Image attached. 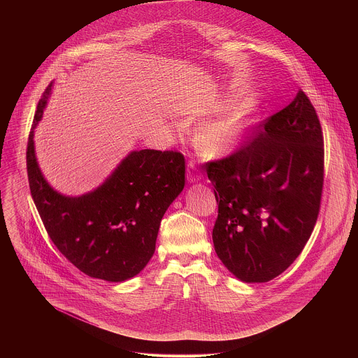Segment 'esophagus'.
I'll return each instance as SVG.
<instances>
[{
	"instance_id": "obj_1",
	"label": "esophagus",
	"mask_w": 358,
	"mask_h": 358,
	"mask_svg": "<svg viewBox=\"0 0 358 358\" xmlns=\"http://www.w3.org/2000/svg\"><path fill=\"white\" fill-rule=\"evenodd\" d=\"M201 179V172H200V168L196 165V162L190 161L187 164V180L190 183H194V182H199Z\"/></svg>"
}]
</instances>
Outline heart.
Listing matches in <instances>:
<instances>
[{
	"instance_id": "obj_1",
	"label": "heart",
	"mask_w": 358,
	"mask_h": 358,
	"mask_svg": "<svg viewBox=\"0 0 358 358\" xmlns=\"http://www.w3.org/2000/svg\"><path fill=\"white\" fill-rule=\"evenodd\" d=\"M254 124V114L248 108H237L233 113L210 122L201 134L205 149L224 152L238 145Z\"/></svg>"
}]
</instances>
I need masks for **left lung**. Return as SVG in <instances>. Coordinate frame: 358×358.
Returning <instances> with one entry per match:
<instances>
[{
  "instance_id": "obj_1",
  "label": "left lung",
  "mask_w": 358,
  "mask_h": 358,
  "mask_svg": "<svg viewBox=\"0 0 358 358\" xmlns=\"http://www.w3.org/2000/svg\"><path fill=\"white\" fill-rule=\"evenodd\" d=\"M236 153L205 164L217 203L216 255L244 282H267L301 255L324 183V139L305 92L255 128Z\"/></svg>"
}]
</instances>
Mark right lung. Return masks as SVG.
I'll use <instances>...</instances> for the list:
<instances>
[{
	"label": "right lung",
	"mask_w": 358,
	"mask_h": 358,
	"mask_svg": "<svg viewBox=\"0 0 358 358\" xmlns=\"http://www.w3.org/2000/svg\"><path fill=\"white\" fill-rule=\"evenodd\" d=\"M37 104L27 142L31 197L56 248L92 278L122 282L139 274L155 251L161 219L185 187V157L178 152L134 150L95 190L70 197L44 178L34 129L51 96Z\"/></svg>",
	"instance_id": "right-lung-1"
}]
</instances>
